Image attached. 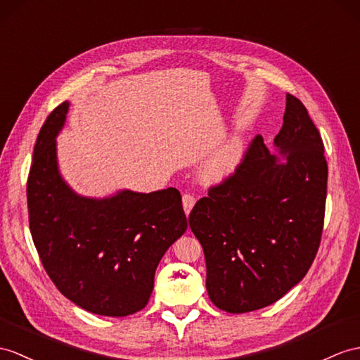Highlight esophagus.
Instances as JSON below:
<instances>
[{
	"label": "esophagus",
	"instance_id": "1",
	"mask_svg": "<svg viewBox=\"0 0 360 360\" xmlns=\"http://www.w3.org/2000/svg\"><path fill=\"white\" fill-rule=\"evenodd\" d=\"M181 201H183V209H185V214H186V217H188V215L191 214L192 207H194V205H195V198H194V195L185 194V195H183Z\"/></svg>",
	"mask_w": 360,
	"mask_h": 360
}]
</instances>
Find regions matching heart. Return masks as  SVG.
Masks as SVG:
<instances>
[{
  "label": "heart",
  "mask_w": 360,
  "mask_h": 360,
  "mask_svg": "<svg viewBox=\"0 0 360 360\" xmlns=\"http://www.w3.org/2000/svg\"><path fill=\"white\" fill-rule=\"evenodd\" d=\"M246 143L240 136L231 137L210 154L203 166V177L207 183H220L235 174L241 165Z\"/></svg>",
  "instance_id": "b5f03b06"
}]
</instances>
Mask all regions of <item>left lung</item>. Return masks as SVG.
I'll return each instance as SVG.
<instances>
[{
	"label": "left lung",
	"mask_w": 360,
	"mask_h": 360,
	"mask_svg": "<svg viewBox=\"0 0 360 360\" xmlns=\"http://www.w3.org/2000/svg\"><path fill=\"white\" fill-rule=\"evenodd\" d=\"M269 151L261 136L238 169L189 215L205 252L207 295L227 313L276 302L309 271L319 249L328 168L309 111L285 96L284 124Z\"/></svg>",
	"instance_id": "obj_1"
}]
</instances>
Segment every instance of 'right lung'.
Returning <instances> with one entry per match:
<instances>
[{"instance_id":"add662e5","label":"right lung","mask_w":360,"mask_h":360,"mask_svg":"<svg viewBox=\"0 0 360 360\" xmlns=\"http://www.w3.org/2000/svg\"><path fill=\"white\" fill-rule=\"evenodd\" d=\"M70 103L50 112L33 150L27 180L32 238L58 290L101 316H128L150 301L165 252L186 232L175 188L129 189L103 198L79 195L58 166L56 137Z\"/></svg>"}]
</instances>
